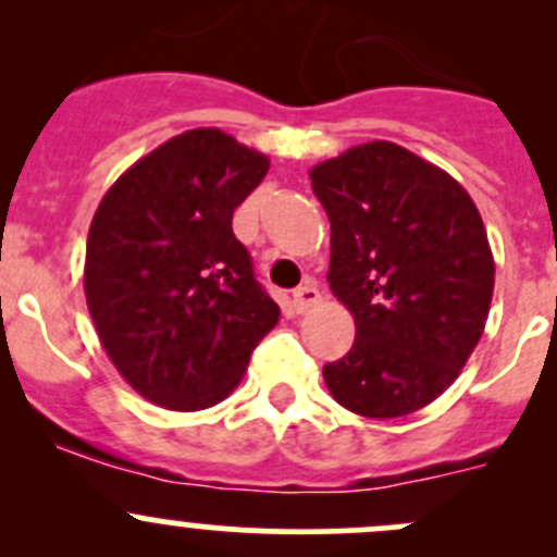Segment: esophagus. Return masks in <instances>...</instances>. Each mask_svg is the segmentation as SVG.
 Segmentation results:
<instances>
[{
  "instance_id": "obj_1",
  "label": "esophagus",
  "mask_w": 557,
  "mask_h": 557,
  "mask_svg": "<svg viewBox=\"0 0 557 557\" xmlns=\"http://www.w3.org/2000/svg\"><path fill=\"white\" fill-rule=\"evenodd\" d=\"M320 301V290L314 288L312 280H307L305 285H299V288L294 290V296H290V307H294L296 312H307L310 307H314Z\"/></svg>"
}]
</instances>
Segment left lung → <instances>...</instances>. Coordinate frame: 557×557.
Masks as SVG:
<instances>
[{"label":"left lung","mask_w":557,"mask_h":557,"mask_svg":"<svg viewBox=\"0 0 557 557\" xmlns=\"http://www.w3.org/2000/svg\"><path fill=\"white\" fill-rule=\"evenodd\" d=\"M310 177L331 221V290L356 318L325 385L363 418L418 412L453 385L485 329L496 263L480 212L458 180L383 139Z\"/></svg>","instance_id":"8db88e82"}]
</instances>
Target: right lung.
<instances>
[{
    "label": "right lung",
    "instance_id": "obj_1",
    "mask_svg": "<svg viewBox=\"0 0 557 557\" xmlns=\"http://www.w3.org/2000/svg\"><path fill=\"white\" fill-rule=\"evenodd\" d=\"M269 159L221 128H190L115 180L91 221L86 301L128 385L159 407L223 401L280 307L234 237V210Z\"/></svg>",
    "mask_w": 557,
    "mask_h": 557
}]
</instances>
